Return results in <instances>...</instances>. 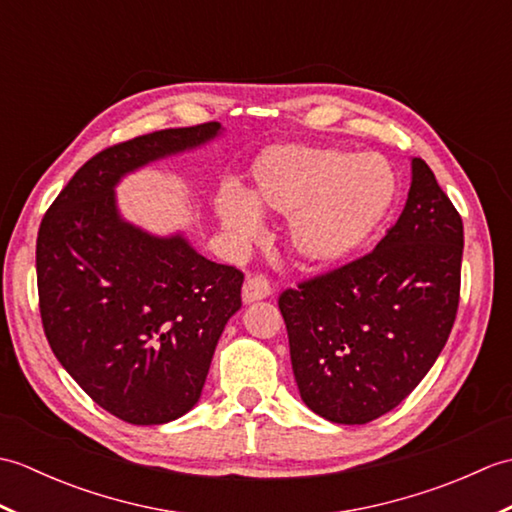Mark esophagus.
Here are the masks:
<instances>
[{
  "mask_svg": "<svg viewBox=\"0 0 512 512\" xmlns=\"http://www.w3.org/2000/svg\"><path fill=\"white\" fill-rule=\"evenodd\" d=\"M273 295V288H270V281L262 275H248L242 288V299L244 303H253L259 299H266Z\"/></svg>",
  "mask_w": 512,
  "mask_h": 512,
  "instance_id": "obj_1",
  "label": "esophagus"
}]
</instances>
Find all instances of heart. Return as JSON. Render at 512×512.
<instances>
[{
  "label": "heart",
  "instance_id": "1",
  "mask_svg": "<svg viewBox=\"0 0 512 512\" xmlns=\"http://www.w3.org/2000/svg\"><path fill=\"white\" fill-rule=\"evenodd\" d=\"M250 198L222 189L217 215L239 242L257 237L259 211L288 217V244L308 264L330 266L358 253L387 220L398 178L378 156L314 145L266 149L250 171Z\"/></svg>",
  "mask_w": 512,
  "mask_h": 512
}]
</instances>
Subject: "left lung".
Listing matches in <instances>:
<instances>
[{
	"mask_svg": "<svg viewBox=\"0 0 512 512\" xmlns=\"http://www.w3.org/2000/svg\"><path fill=\"white\" fill-rule=\"evenodd\" d=\"M462 248L460 213L413 158L405 209L372 253L281 292L292 372L314 413L365 424L418 387L458 314Z\"/></svg>",
	"mask_w": 512,
	"mask_h": 512,
	"instance_id": "obj_1",
	"label": "left lung"
}]
</instances>
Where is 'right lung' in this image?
Listing matches in <instances>:
<instances>
[{
	"label": "right lung",
	"mask_w": 512,
	"mask_h": 512,
	"mask_svg": "<svg viewBox=\"0 0 512 512\" xmlns=\"http://www.w3.org/2000/svg\"><path fill=\"white\" fill-rule=\"evenodd\" d=\"M220 123L160 129L103 149L74 173L37 235L46 339L81 389L112 416L165 424L200 400L215 345L242 308L244 275L176 233L125 222L114 189L149 162L202 147Z\"/></svg>",
	"instance_id": "right-lung-1"
}]
</instances>
